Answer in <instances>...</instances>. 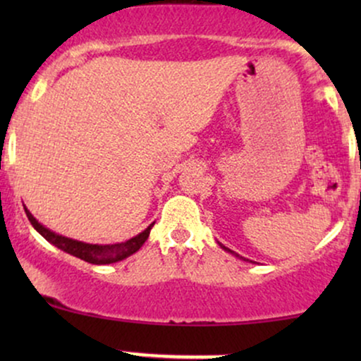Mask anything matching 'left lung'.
I'll return each mask as SVG.
<instances>
[{
	"label": "left lung",
	"instance_id": "obj_1",
	"mask_svg": "<svg viewBox=\"0 0 361 361\" xmlns=\"http://www.w3.org/2000/svg\"><path fill=\"white\" fill-rule=\"evenodd\" d=\"M219 246H221L224 251H227V252H231V255H234V256H235V258H239V259H244V261H250V259L243 258V256H239V255H238V252H234L233 250H229V247H226V246H224V244H221V243H219Z\"/></svg>",
	"mask_w": 361,
	"mask_h": 361
}]
</instances>
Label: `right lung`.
Returning a JSON list of instances; mask_svg holds the SVG:
<instances>
[{
	"instance_id": "obj_1",
	"label": "right lung",
	"mask_w": 361,
	"mask_h": 361,
	"mask_svg": "<svg viewBox=\"0 0 361 361\" xmlns=\"http://www.w3.org/2000/svg\"><path fill=\"white\" fill-rule=\"evenodd\" d=\"M25 214H27L28 221H30L34 229L39 233L45 241H49L54 244L56 247H59L61 251L68 252V255L76 256L82 261H88L91 264H110V263H117V261H122L128 258L130 255H134L135 251H139L142 247V244L147 241L149 233H151L152 226L147 227L146 231L135 235V238H130L126 243H117V244H90V243H82V241H76V239L66 238V235L56 234L54 231L47 229V227L42 226L34 215L30 214V210L25 207Z\"/></svg>"
}]
</instances>
